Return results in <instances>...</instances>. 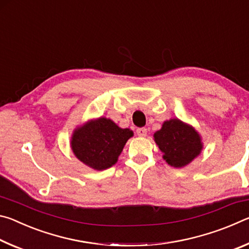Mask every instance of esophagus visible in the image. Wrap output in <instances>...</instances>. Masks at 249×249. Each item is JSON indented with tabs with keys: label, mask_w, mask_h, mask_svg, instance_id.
<instances>
[{
	"label": "esophagus",
	"mask_w": 249,
	"mask_h": 249,
	"mask_svg": "<svg viewBox=\"0 0 249 249\" xmlns=\"http://www.w3.org/2000/svg\"><path fill=\"white\" fill-rule=\"evenodd\" d=\"M136 133H137L138 136L144 137V136H146L147 133H148V129H147L146 127H140V128L136 129Z\"/></svg>",
	"instance_id": "obj_1"
}]
</instances>
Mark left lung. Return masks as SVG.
<instances>
[{"mask_svg": "<svg viewBox=\"0 0 249 249\" xmlns=\"http://www.w3.org/2000/svg\"><path fill=\"white\" fill-rule=\"evenodd\" d=\"M154 137L163 153V159L176 168L188 165L201 153L199 134L191 126L177 119L165 122Z\"/></svg>", "mask_w": 249, "mask_h": 249, "instance_id": "1", "label": "left lung"}]
</instances>
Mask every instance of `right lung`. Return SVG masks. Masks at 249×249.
<instances>
[{
	"mask_svg": "<svg viewBox=\"0 0 249 249\" xmlns=\"http://www.w3.org/2000/svg\"><path fill=\"white\" fill-rule=\"evenodd\" d=\"M133 132L120 128L111 120L101 117L75 130L71 147L74 155L87 166L104 170L114 165Z\"/></svg>",
	"mask_w": 249,
	"mask_h": 249,
	"instance_id": "right-lung-1",
	"label": "right lung"
}]
</instances>
